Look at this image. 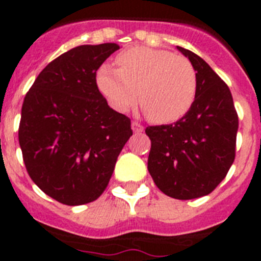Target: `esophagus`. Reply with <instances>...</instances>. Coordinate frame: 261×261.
Here are the masks:
<instances>
[{
    "label": "esophagus",
    "instance_id": "34e87169",
    "mask_svg": "<svg viewBox=\"0 0 261 261\" xmlns=\"http://www.w3.org/2000/svg\"><path fill=\"white\" fill-rule=\"evenodd\" d=\"M132 129H133V132H135V133H140V132H142V130H144V126H142L140 123H137V121H133Z\"/></svg>",
    "mask_w": 261,
    "mask_h": 261
}]
</instances>
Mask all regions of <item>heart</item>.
<instances>
[{
  "instance_id": "obj_1",
  "label": "heart",
  "mask_w": 261,
  "mask_h": 261,
  "mask_svg": "<svg viewBox=\"0 0 261 261\" xmlns=\"http://www.w3.org/2000/svg\"><path fill=\"white\" fill-rule=\"evenodd\" d=\"M117 69L103 65L96 74L99 91L110 106L126 112L140 102L155 123H174L191 110L197 93L192 62L170 50L132 47L119 53Z\"/></svg>"
}]
</instances>
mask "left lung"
I'll list each match as a JSON object with an SVG mask.
<instances>
[{
	"label": "left lung",
	"mask_w": 261,
	"mask_h": 261,
	"mask_svg": "<svg viewBox=\"0 0 261 261\" xmlns=\"http://www.w3.org/2000/svg\"><path fill=\"white\" fill-rule=\"evenodd\" d=\"M192 62L197 93L176 123L145 129L151 141L147 170L165 195L197 199L216 190L235 159L238 114L229 86L200 56L176 47Z\"/></svg>",
	"instance_id": "obj_1"
}]
</instances>
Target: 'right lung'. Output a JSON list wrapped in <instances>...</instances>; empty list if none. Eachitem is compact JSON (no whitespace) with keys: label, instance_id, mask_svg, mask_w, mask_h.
<instances>
[{"label":"right lung","instance_id":"1","mask_svg":"<svg viewBox=\"0 0 261 261\" xmlns=\"http://www.w3.org/2000/svg\"><path fill=\"white\" fill-rule=\"evenodd\" d=\"M119 48L105 43L62 53L40 71L23 100V162L32 181L61 204L98 199L133 135L130 119L110 108L96 85V70Z\"/></svg>","mask_w":261,"mask_h":261}]
</instances>
